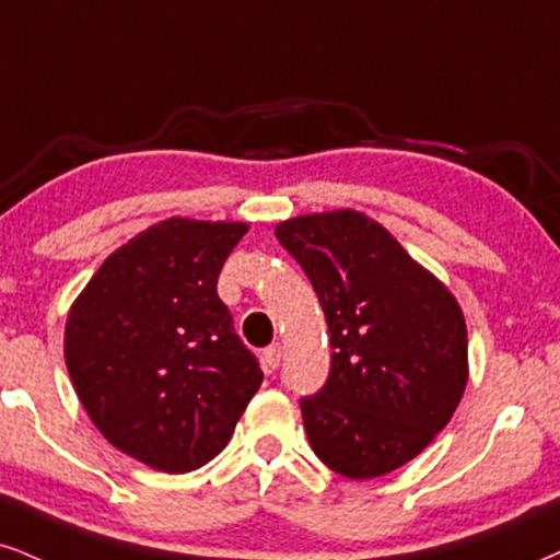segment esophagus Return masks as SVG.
Instances as JSON below:
<instances>
[{
	"label": "esophagus",
	"mask_w": 560,
	"mask_h": 560,
	"mask_svg": "<svg viewBox=\"0 0 560 560\" xmlns=\"http://www.w3.org/2000/svg\"><path fill=\"white\" fill-rule=\"evenodd\" d=\"M280 358H282L280 345H269V348H265V353H261V363H265L267 371H275L280 365Z\"/></svg>",
	"instance_id": "34e87169"
}]
</instances>
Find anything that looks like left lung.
<instances>
[{
  "instance_id": "8db88e82",
  "label": "left lung",
  "mask_w": 560,
  "mask_h": 560,
  "mask_svg": "<svg viewBox=\"0 0 560 560\" xmlns=\"http://www.w3.org/2000/svg\"><path fill=\"white\" fill-rule=\"evenodd\" d=\"M275 236L312 280L332 345L329 378L301 399L308 444L350 480L397 470L436 439L465 392L457 299L363 212L282 220Z\"/></svg>"
}]
</instances>
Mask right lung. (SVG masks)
<instances>
[{
  "label": "right lung",
  "mask_w": 560,
  "mask_h": 560,
  "mask_svg": "<svg viewBox=\"0 0 560 560\" xmlns=\"http://www.w3.org/2000/svg\"><path fill=\"white\" fill-rule=\"evenodd\" d=\"M246 231L189 218L150 225L69 308L65 361L82 407L153 470L191 472L218 457L265 378L218 295Z\"/></svg>",
  "instance_id": "1"
}]
</instances>
